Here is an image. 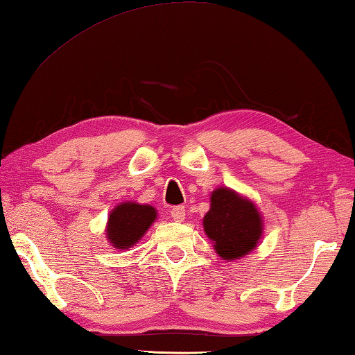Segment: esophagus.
<instances>
[{
    "label": "esophagus",
    "instance_id": "obj_1",
    "mask_svg": "<svg viewBox=\"0 0 355 355\" xmlns=\"http://www.w3.org/2000/svg\"><path fill=\"white\" fill-rule=\"evenodd\" d=\"M171 216H172V219L175 220V222H183V220H184V216H186L184 207H175V208H172Z\"/></svg>",
    "mask_w": 355,
    "mask_h": 355
}]
</instances>
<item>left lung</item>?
I'll use <instances>...</instances> for the list:
<instances>
[{"label": "left lung", "instance_id": "obj_1", "mask_svg": "<svg viewBox=\"0 0 355 355\" xmlns=\"http://www.w3.org/2000/svg\"><path fill=\"white\" fill-rule=\"evenodd\" d=\"M202 220L216 254L225 261L249 255L263 238L264 220L255 202L227 186L211 192L209 209Z\"/></svg>", "mask_w": 355, "mask_h": 355}]
</instances>
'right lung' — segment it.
<instances>
[{
  "label": "right lung",
  "instance_id": "right-lung-1",
  "mask_svg": "<svg viewBox=\"0 0 355 355\" xmlns=\"http://www.w3.org/2000/svg\"><path fill=\"white\" fill-rule=\"evenodd\" d=\"M158 218L152 205L137 202H122L111 209L107 216L105 235L114 249L127 250L133 248L146 235Z\"/></svg>",
  "mask_w": 355,
  "mask_h": 355
}]
</instances>
